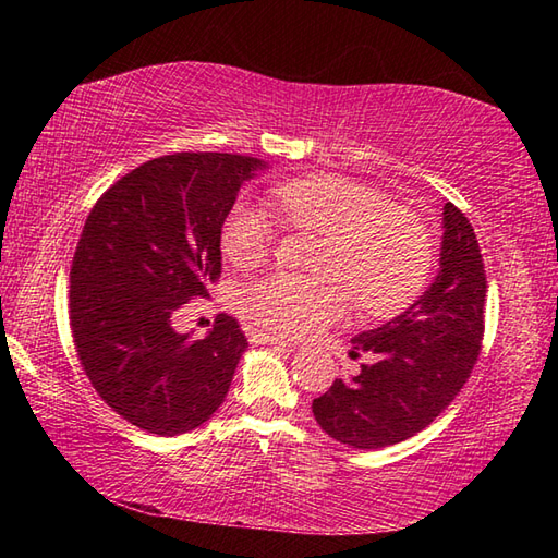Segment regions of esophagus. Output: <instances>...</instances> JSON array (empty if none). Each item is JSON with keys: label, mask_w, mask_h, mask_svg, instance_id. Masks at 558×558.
Returning <instances> with one entry per match:
<instances>
[{"label": "esophagus", "mask_w": 558, "mask_h": 558, "mask_svg": "<svg viewBox=\"0 0 558 558\" xmlns=\"http://www.w3.org/2000/svg\"><path fill=\"white\" fill-rule=\"evenodd\" d=\"M253 342H256V344H270V347H288L280 337L268 335V332H253Z\"/></svg>", "instance_id": "obj_1"}]
</instances>
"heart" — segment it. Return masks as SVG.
Segmentation results:
<instances>
[{
  "label": "heart",
  "mask_w": 558,
  "mask_h": 558,
  "mask_svg": "<svg viewBox=\"0 0 558 558\" xmlns=\"http://www.w3.org/2000/svg\"><path fill=\"white\" fill-rule=\"evenodd\" d=\"M292 229L325 235L317 256L323 276L270 272L248 282L241 307L270 332L298 337L342 317L352 302L366 315L389 317L421 295L436 248L428 226L379 189L337 174L290 179L272 189ZM276 229L251 204H235L221 226V251L248 268L268 256Z\"/></svg>",
  "instance_id": "obj_1"
}]
</instances>
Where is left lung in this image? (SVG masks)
<instances>
[{
  "label": "left lung",
  "mask_w": 558,
  "mask_h": 558,
  "mask_svg": "<svg viewBox=\"0 0 558 558\" xmlns=\"http://www.w3.org/2000/svg\"><path fill=\"white\" fill-rule=\"evenodd\" d=\"M485 263L468 216L442 206L440 270L430 288L389 323L352 339L369 362L335 379L313 401L329 438L374 450L415 436L436 421L470 379L485 332Z\"/></svg>",
  "instance_id": "1"
}]
</instances>
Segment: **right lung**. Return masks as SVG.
I'll list each match as a JSON object with an SVG mask.
<instances>
[{
  "instance_id": "1",
  "label": "right lung",
  "mask_w": 558,
  "mask_h": 558,
  "mask_svg": "<svg viewBox=\"0 0 558 558\" xmlns=\"http://www.w3.org/2000/svg\"><path fill=\"white\" fill-rule=\"evenodd\" d=\"M256 157L177 153L118 179L93 206L71 266V332L83 372L112 411L179 436L223 403L248 347L219 315L204 339L172 327L221 276V226Z\"/></svg>"
}]
</instances>
